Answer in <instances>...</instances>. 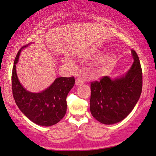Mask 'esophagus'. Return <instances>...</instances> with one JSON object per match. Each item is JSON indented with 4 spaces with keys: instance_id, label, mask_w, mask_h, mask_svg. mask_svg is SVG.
Segmentation results:
<instances>
[{
    "instance_id": "obj_1",
    "label": "esophagus",
    "mask_w": 156,
    "mask_h": 156,
    "mask_svg": "<svg viewBox=\"0 0 156 156\" xmlns=\"http://www.w3.org/2000/svg\"><path fill=\"white\" fill-rule=\"evenodd\" d=\"M84 80H83L82 79H81V78H77L75 81V84H76V86H79V85L84 84Z\"/></svg>"
}]
</instances>
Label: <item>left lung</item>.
I'll return each instance as SVG.
<instances>
[{"label":"left lung","instance_id":"obj_1","mask_svg":"<svg viewBox=\"0 0 156 156\" xmlns=\"http://www.w3.org/2000/svg\"><path fill=\"white\" fill-rule=\"evenodd\" d=\"M131 51L134 62L124 76L114 80L104 76L100 81L91 82V114L104 124H114L124 119L140 98L141 66L136 51Z\"/></svg>","mask_w":156,"mask_h":156}]
</instances>
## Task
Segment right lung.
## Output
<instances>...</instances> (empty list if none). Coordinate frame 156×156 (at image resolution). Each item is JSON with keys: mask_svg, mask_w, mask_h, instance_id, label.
I'll return each instance as SVG.
<instances>
[{"mask_svg": "<svg viewBox=\"0 0 156 156\" xmlns=\"http://www.w3.org/2000/svg\"><path fill=\"white\" fill-rule=\"evenodd\" d=\"M20 48L14 61L12 70V91L15 101L30 120L36 124L50 126L59 122L67 112V97L74 85V76L58 77L55 82L40 93L27 91L19 82L16 73V66Z\"/></svg>", "mask_w": 156, "mask_h": 156, "instance_id": "1", "label": "right lung"}]
</instances>
